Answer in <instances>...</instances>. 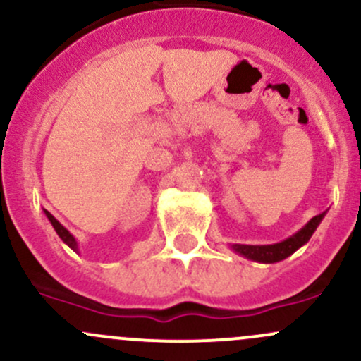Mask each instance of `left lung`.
I'll return each mask as SVG.
<instances>
[{
	"mask_svg": "<svg viewBox=\"0 0 361 361\" xmlns=\"http://www.w3.org/2000/svg\"><path fill=\"white\" fill-rule=\"evenodd\" d=\"M324 214L326 212L312 217L305 228L300 229V231L296 233V235H293L291 238L281 241V243H276V245H233V248H235V252L241 253V255H245L247 259L257 260V262H265V264L279 262V260L290 257L291 253H295L300 247H302V245H305L308 240H310V236L314 235L317 226H319L320 221H322Z\"/></svg>",
	"mask_w": 361,
	"mask_h": 361,
	"instance_id": "8db88e82",
	"label": "left lung"
}]
</instances>
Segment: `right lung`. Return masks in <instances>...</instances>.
Segmentation results:
<instances>
[{"label":"right lung","instance_id":"1","mask_svg":"<svg viewBox=\"0 0 361 361\" xmlns=\"http://www.w3.org/2000/svg\"><path fill=\"white\" fill-rule=\"evenodd\" d=\"M46 216H47V219L51 221V224H53V228L56 229V233H58V236H59V238H61L63 241H65V243L68 245V247L71 248V250H75V252H77V241H75L73 236L70 235V233H68V229H65V228H63V226L59 224L58 221L54 219V217L51 216V214L47 212V211H46Z\"/></svg>","mask_w":361,"mask_h":361}]
</instances>
